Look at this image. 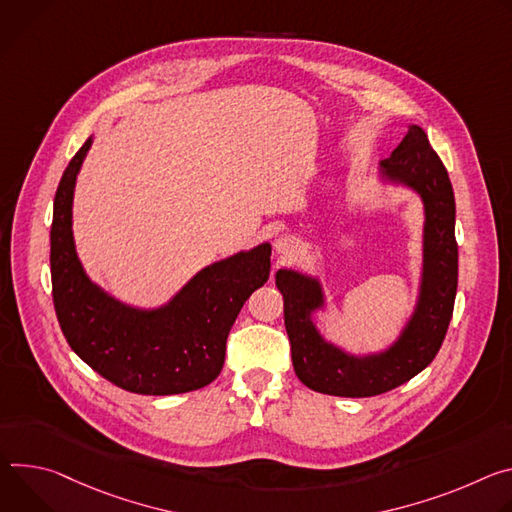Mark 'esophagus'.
<instances>
[{"label":"esophagus","mask_w":512,"mask_h":512,"mask_svg":"<svg viewBox=\"0 0 512 512\" xmlns=\"http://www.w3.org/2000/svg\"><path fill=\"white\" fill-rule=\"evenodd\" d=\"M297 244H299V242H297L293 236L282 234V236L276 238L274 248H276V252H278L280 256H291V254L297 250Z\"/></svg>","instance_id":"34e87169"}]
</instances>
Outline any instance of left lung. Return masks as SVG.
<instances>
[{"label":"left lung","mask_w":512,"mask_h":512,"mask_svg":"<svg viewBox=\"0 0 512 512\" xmlns=\"http://www.w3.org/2000/svg\"><path fill=\"white\" fill-rule=\"evenodd\" d=\"M382 175L415 189L425 203L423 282L417 311L388 352L356 358L327 344L311 321L323 305L319 280L295 270H278L276 287L285 299V327L293 366L311 390L364 399L405 384L437 356L453 313L458 291L456 199L449 175L419 126L380 162Z\"/></svg>","instance_id":"1"}]
</instances>
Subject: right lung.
Here are the masks:
<instances>
[{
	"label": "right lung",
	"instance_id": "right-lung-1",
	"mask_svg": "<svg viewBox=\"0 0 512 512\" xmlns=\"http://www.w3.org/2000/svg\"><path fill=\"white\" fill-rule=\"evenodd\" d=\"M91 138L54 195L50 227L52 301L73 352L111 384L136 394H181L213 382L230 329L270 274V244L203 268L166 307L140 311L87 278L73 242V191Z\"/></svg>",
	"mask_w": 512,
	"mask_h": 512
}]
</instances>
